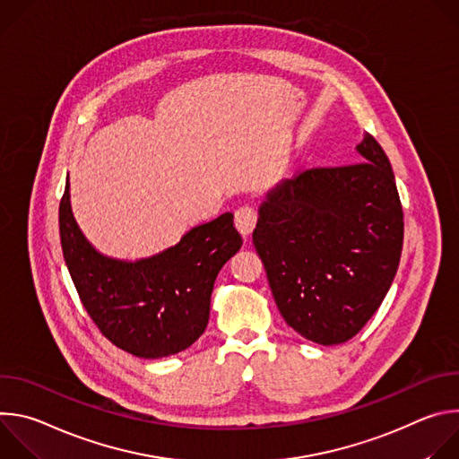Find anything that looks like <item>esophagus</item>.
Masks as SVG:
<instances>
[{
  "mask_svg": "<svg viewBox=\"0 0 459 459\" xmlns=\"http://www.w3.org/2000/svg\"><path fill=\"white\" fill-rule=\"evenodd\" d=\"M255 221H257V214L252 207L245 205V207H239L234 214V223H236V229L239 230V234L243 238H248L250 232L254 230L255 227Z\"/></svg>",
  "mask_w": 459,
  "mask_h": 459,
  "instance_id": "obj_1",
  "label": "esophagus"
}]
</instances>
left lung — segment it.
<instances>
[{"label": "left lung", "instance_id": "1", "mask_svg": "<svg viewBox=\"0 0 459 459\" xmlns=\"http://www.w3.org/2000/svg\"><path fill=\"white\" fill-rule=\"evenodd\" d=\"M361 161L280 179L261 202L252 243L289 326L317 345L354 338L398 273L403 211L394 172L363 134Z\"/></svg>", "mask_w": 459, "mask_h": 459}]
</instances>
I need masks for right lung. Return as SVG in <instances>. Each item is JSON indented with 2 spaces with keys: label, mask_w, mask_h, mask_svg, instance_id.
Instances as JSON below:
<instances>
[{
  "label": "right lung",
  "mask_w": 459,
  "mask_h": 459,
  "mask_svg": "<svg viewBox=\"0 0 459 459\" xmlns=\"http://www.w3.org/2000/svg\"><path fill=\"white\" fill-rule=\"evenodd\" d=\"M59 238L65 265L101 334L143 359L178 354L205 333L216 276L243 243L232 212H225L152 255H105L74 218L69 176L59 204Z\"/></svg>",
  "instance_id": "right-lung-1"
}]
</instances>
